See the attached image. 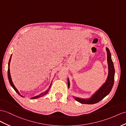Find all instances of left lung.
<instances>
[{"instance_id": "1", "label": "left lung", "mask_w": 126, "mask_h": 126, "mask_svg": "<svg viewBox=\"0 0 126 126\" xmlns=\"http://www.w3.org/2000/svg\"><path fill=\"white\" fill-rule=\"evenodd\" d=\"M106 50H107L108 54V62L109 65V75L108 79L106 80L104 84L99 89L97 92H96L93 95L91 98L88 99H83L77 97L75 98L76 100L82 103V104H95L96 103H98L109 94L110 92L111 91L113 86L115 70L113 63V61L111 59L110 51V50L108 48H106ZM67 83H68V87H69L70 82L69 79H67Z\"/></svg>"}]
</instances>
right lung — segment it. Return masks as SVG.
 <instances>
[{"mask_svg":"<svg viewBox=\"0 0 126 126\" xmlns=\"http://www.w3.org/2000/svg\"><path fill=\"white\" fill-rule=\"evenodd\" d=\"M11 57H12V55L11 56V57H10V59H9V62H8V80H9V83H10V84H11V86L13 88V89L15 90V91L16 92L17 94L19 95H20V93H19V92H18V91H17V89L15 88V87L14 86V84H13V82H12V79H11V75H10V71H9V64H10V62H11ZM48 90H47V91H46V92H45L44 93H42V94H41L40 95H39V96H34V97H32V99H35V98H39V97H42V96H44L45 95H46L47 93H48ZM22 97H23L22 96H21Z\"/></svg>","mask_w":126,"mask_h":126,"instance_id":"add662e5","label":"right lung"}]
</instances>
